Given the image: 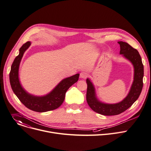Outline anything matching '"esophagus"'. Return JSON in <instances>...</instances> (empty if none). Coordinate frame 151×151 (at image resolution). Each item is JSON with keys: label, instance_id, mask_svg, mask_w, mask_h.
Returning a JSON list of instances; mask_svg holds the SVG:
<instances>
[{"label": "esophagus", "instance_id": "obj_1", "mask_svg": "<svg viewBox=\"0 0 151 151\" xmlns=\"http://www.w3.org/2000/svg\"><path fill=\"white\" fill-rule=\"evenodd\" d=\"M88 76V73L86 72H82L80 73V78H86Z\"/></svg>", "mask_w": 151, "mask_h": 151}]
</instances>
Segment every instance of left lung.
I'll return each instance as SVG.
<instances>
[{"mask_svg": "<svg viewBox=\"0 0 151 151\" xmlns=\"http://www.w3.org/2000/svg\"><path fill=\"white\" fill-rule=\"evenodd\" d=\"M120 46L119 54L132 63L134 67V81L127 96L118 103L106 104L99 101L96 96L93 84L87 78L86 80L87 88V102L93 111L103 115H116L124 112L131 106L138 98L143 88V78L144 76V67L142 58L137 50L134 48L127 42L119 41Z\"/></svg>", "mask_w": 151, "mask_h": 151, "instance_id": "left-lung-1", "label": "left lung"}]
</instances>
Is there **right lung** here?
Masks as SVG:
<instances>
[{
    "label": "right lung",
    "instance_id": "obj_1",
    "mask_svg": "<svg viewBox=\"0 0 151 151\" xmlns=\"http://www.w3.org/2000/svg\"><path fill=\"white\" fill-rule=\"evenodd\" d=\"M31 45L27 42L19 49V54L12 64L9 73V82L13 92L28 109L37 112H45L58 108L64 101L67 90L78 80L79 74L65 78L49 93L42 96H37L27 92L22 87L19 79V68L24 52Z\"/></svg>",
    "mask_w": 151,
    "mask_h": 151
}]
</instances>
